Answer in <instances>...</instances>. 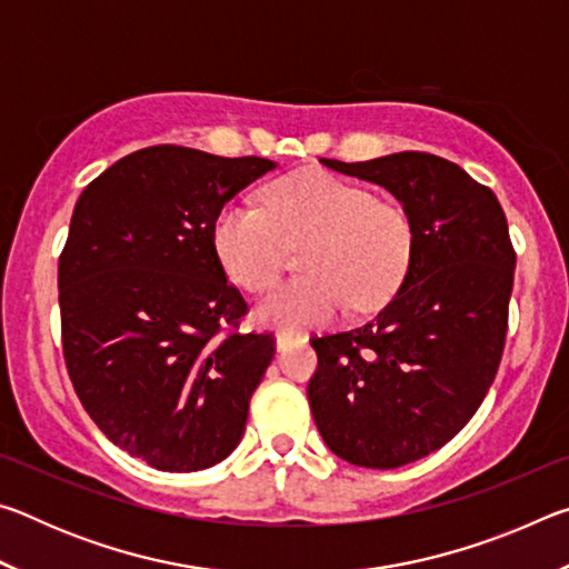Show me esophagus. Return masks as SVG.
Listing matches in <instances>:
<instances>
[{
	"label": "esophagus",
	"instance_id": "esophagus-1",
	"mask_svg": "<svg viewBox=\"0 0 569 569\" xmlns=\"http://www.w3.org/2000/svg\"><path fill=\"white\" fill-rule=\"evenodd\" d=\"M301 339V336L298 333H293V331H281V333H276V349L278 351H286L288 346H291L293 341H298Z\"/></svg>",
	"mask_w": 569,
	"mask_h": 569
}]
</instances>
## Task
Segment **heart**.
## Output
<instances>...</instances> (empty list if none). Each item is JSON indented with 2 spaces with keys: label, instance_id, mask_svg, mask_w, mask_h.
<instances>
[{
  "label": "heart",
  "instance_id": "obj_1",
  "mask_svg": "<svg viewBox=\"0 0 569 569\" xmlns=\"http://www.w3.org/2000/svg\"><path fill=\"white\" fill-rule=\"evenodd\" d=\"M301 271L256 306V321L276 329H311L346 303L371 311L399 291L409 273L417 228L397 200L331 172L286 178L266 192V208L228 203L218 210L213 246L233 283L263 293L278 281L283 243H301Z\"/></svg>",
  "mask_w": 569,
  "mask_h": 569
}]
</instances>
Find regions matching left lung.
<instances>
[{
  "instance_id": "obj_1",
  "label": "left lung",
  "mask_w": 569,
  "mask_h": 569,
  "mask_svg": "<svg viewBox=\"0 0 569 569\" xmlns=\"http://www.w3.org/2000/svg\"><path fill=\"white\" fill-rule=\"evenodd\" d=\"M321 162L389 190L417 228L391 301L359 329L311 339L308 403L326 447L397 469L459 435L492 387L515 283L507 218L492 190L429 152Z\"/></svg>"
}]
</instances>
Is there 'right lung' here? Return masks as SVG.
Here are the masks:
<instances>
[{"label":"right lung","mask_w":569,"mask_h":569,"mask_svg":"<svg viewBox=\"0 0 569 569\" xmlns=\"http://www.w3.org/2000/svg\"><path fill=\"white\" fill-rule=\"evenodd\" d=\"M276 170L180 146L124 156L82 190L60 256L67 373L112 445L162 471L223 461L276 353L220 336L248 306L213 246L218 210Z\"/></svg>","instance_id":"add662e5"}]
</instances>
